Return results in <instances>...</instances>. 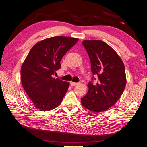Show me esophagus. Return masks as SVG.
<instances>
[{
	"label": "esophagus",
	"instance_id": "34e87169",
	"mask_svg": "<svg viewBox=\"0 0 147 147\" xmlns=\"http://www.w3.org/2000/svg\"><path fill=\"white\" fill-rule=\"evenodd\" d=\"M77 83H74V82H70V85L71 86H75L77 85Z\"/></svg>",
	"mask_w": 147,
	"mask_h": 147
}]
</instances>
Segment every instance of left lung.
<instances>
[{"label": "left lung", "instance_id": "1", "mask_svg": "<svg viewBox=\"0 0 147 147\" xmlns=\"http://www.w3.org/2000/svg\"><path fill=\"white\" fill-rule=\"evenodd\" d=\"M82 43L90 59L92 73L98 80L94 85L88 84V92L81 100L82 104L93 112L105 111L117 102L125 88L124 63L117 52L102 40H84Z\"/></svg>", "mask_w": 147, "mask_h": 147}]
</instances>
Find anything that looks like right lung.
Returning <instances> with one entry per match:
<instances>
[{
  "mask_svg": "<svg viewBox=\"0 0 147 147\" xmlns=\"http://www.w3.org/2000/svg\"><path fill=\"white\" fill-rule=\"evenodd\" d=\"M78 40L62 36L43 40L33 47L22 64V85L39 111L52 110L62 102L69 83L53 75L61 68L62 57Z\"/></svg>",
  "mask_w": 147,
  "mask_h": 147,
  "instance_id": "add662e5",
  "label": "right lung"
}]
</instances>
